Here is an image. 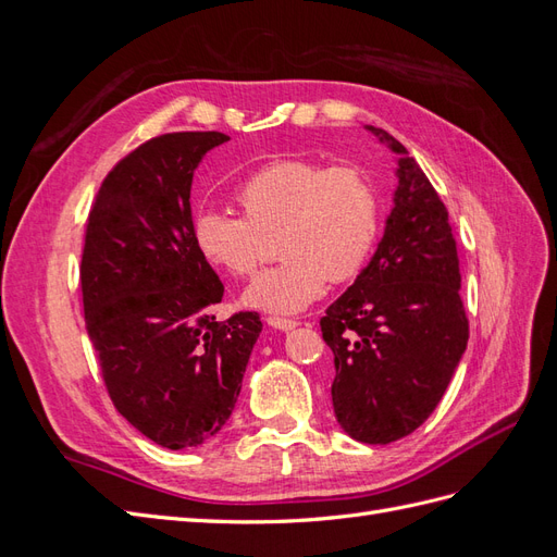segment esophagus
<instances>
[{"instance_id":"34e87169","label":"esophagus","mask_w":557,"mask_h":557,"mask_svg":"<svg viewBox=\"0 0 557 557\" xmlns=\"http://www.w3.org/2000/svg\"><path fill=\"white\" fill-rule=\"evenodd\" d=\"M267 325H272L274 330H283V332H288V330H295L299 323H297V320H293V318H278V315H269V318H267Z\"/></svg>"}]
</instances>
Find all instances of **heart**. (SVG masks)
Instances as JSON below:
<instances>
[{
	"mask_svg": "<svg viewBox=\"0 0 557 557\" xmlns=\"http://www.w3.org/2000/svg\"><path fill=\"white\" fill-rule=\"evenodd\" d=\"M244 218L207 211L195 242L211 264L237 278L250 276L276 239L281 264L244 293V305L297 313L325 293L327 278L344 283L367 264L379 237V197L372 178L352 164L276 160L250 174L237 190Z\"/></svg>",
	"mask_w": 557,
	"mask_h": 557,
	"instance_id": "heart-1",
	"label": "heart"
}]
</instances>
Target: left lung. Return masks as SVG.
<instances>
[{
    "label": "left lung",
    "mask_w": 557,
    "mask_h": 557,
    "mask_svg": "<svg viewBox=\"0 0 557 557\" xmlns=\"http://www.w3.org/2000/svg\"><path fill=\"white\" fill-rule=\"evenodd\" d=\"M397 190L383 239L356 283L320 318L334 352L336 423L362 444H391L425 423L467 348L460 260L444 201L391 134Z\"/></svg>",
    "instance_id": "left-lung-1"
}]
</instances>
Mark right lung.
I'll use <instances>...</instances> for the list:
<instances>
[{"label": "right lung", "instance_id": "obj_1", "mask_svg": "<svg viewBox=\"0 0 557 557\" xmlns=\"http://www.w3.org/2000/svg\"><path fill=\"white\" fill-rule=\"evenodd\" d=\"M225 141L174 132L132 150L99 188L83 246V311L109 397L172 450L221 432L262 332L256 311L218 323L225 288L195 242L193 176Z\"/></svg>", "mask_w": 557, "mask_h": 557}]
</instances>
